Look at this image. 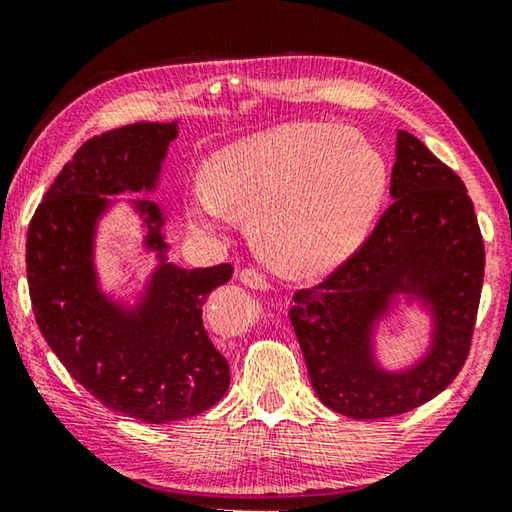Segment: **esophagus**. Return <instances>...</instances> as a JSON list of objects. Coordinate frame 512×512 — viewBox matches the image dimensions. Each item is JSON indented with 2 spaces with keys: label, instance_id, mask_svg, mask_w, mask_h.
<instances>
[{
  "label": "esophagus",
  "instance_id": "esophagus-1",
  "mask_svg": "<svg viewBox=\"0 0 512 512\" xmlns=\"http://www.w3.org/2000/svg\"><path fill=\"white\" fill-rule=\"evenodd\" d=\"M239 280L244 282L246 286H250V288H268V286H271V284H268V280H266V275L255 271V268H241Z\"/></svg>",
  "mask_w": 512,
  "mask_h": 512
}]
</instances>
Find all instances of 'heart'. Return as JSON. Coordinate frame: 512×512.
<instances>
[{
  "instance_id": "obj_1",
  "label": "heart",
  "mask_w": 512,
  "mask_h": 512,
  "mask_svg": "<svg viewBox=\"0 0 512 512\" xmlns=\"http://www.w3.org/2000/svg\"><path fill=\"white\" fill-rule=\"evenodd\" d=\"M387 190V163L351 127L280 125L221 147L206 188L185 194L192 228L219 232L230 215L250 219L255 246L288 277L322 275L365 241Z\"/></svg>"
}]
</instances>
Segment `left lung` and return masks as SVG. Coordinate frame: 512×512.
Segmentation results:
<instances>
[{"label": "left lung", "instance_id": "obj_1", "mask_svg": "<svg viewBox=\"0 0 512 512\" xmlns=\"http://www.w3.org/2000/svg\"><path fill=\"white\" fill-rule=\"evenodd\" d=\"M389 194L365 244L322 284L295 291L288 311L315 394L360 421L410 412L457 378L486 264L466 185L403 129ZM401 296L431 318V345L410 368L389 370L375 356V331Z\"/></svg>", "mask_w": 512, "mask_h": 512}]
</instances>
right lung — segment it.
<instances>
[{
    "label": "right lung",
    "mask_w": 512,
    "mask_h": 512,
    "mask_svg": "<svg viewBox=\"0 0 512 512\" xmlns=\"http://www.w3.org/2000/svg\"><path fill=\"white\" fill-rule=\"evenodd\" d=\"M179 123H134L89 141L62 167L26 235V277L46 345L78 383L118 414L172 423L219 403L228 360L203 327V304L232 275L230 264L181 268L167 259L159 203L129 199L156 257L134 304L102 291L98 224L118 194L154 192Z\"/></svg>",
    "instance_id": "1"
}]
</instances>
